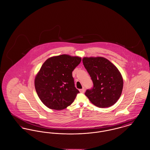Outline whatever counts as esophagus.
<instances>
[{"instance_id":"34e87169","label":"esophagus","mask_w":150,"mask_h":150,"mask_svg":"<svg viewBox=\"0 0 150 150\" xmlns=\"http://www.w3.org/2000/svg\"><path fill=\"white\" fill-rule=\"evenodd\" d=\"M80 93H83L85 92V89L83 88V89H80Z\"/></svg>"}]
</instances>
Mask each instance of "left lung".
Instances as JSON below:
<instances>
[{"instance_id":"obj_1","label":"left lung","mask_w":150,"mask_h":150,"mask_svg":"<svg viewBox=\"0 0 150 150\" xmlns=\"http://www.w3.org/2000/svg\"><path fill=\"white\" fill-rule=\"evenodd\" d=\"M82 62L93 83V87L86 91V96L100 108L115 104L121 96L123 86L122 75L117 68L101 57H84Z\"/></svg>"}]
</instances>
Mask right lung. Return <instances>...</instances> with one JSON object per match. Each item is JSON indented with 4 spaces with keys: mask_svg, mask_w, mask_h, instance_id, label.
<instances>
[{
    "mask_svg": "<svg viewBox=\"0 0 150 150\" xmlns=\"http://www.w3.org/2000/svg\"><path fill=\"white\" fill-rule=\"evenodd\" d=\"M81 59L67 54L50 57L40 68L35 80L36 93L48 108L61 110L67 108L80 93L74 86L72 71Z\"/></svg>",
    "mask_w": 150,
    "mask_h": 150,
    "instance_id": "add662e5",
    "label": "right lung"
}]
</instances>
